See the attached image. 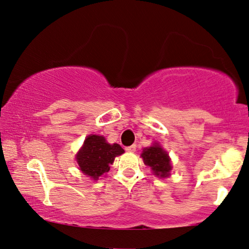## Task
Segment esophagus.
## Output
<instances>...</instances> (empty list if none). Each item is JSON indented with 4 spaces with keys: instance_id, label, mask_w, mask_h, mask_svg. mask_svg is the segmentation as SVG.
I'll use <instances>...</instances> for the list:
<instances>
[{
    "instance_id": "1",
    "label": "esophagus",
    "mask_w": 249,
    "mask_h": 249,
    "mask_svg": "<svg viewBox=\"0 0 249 249\" xmlns=\"http://www.w3.org/2000/svg\"><path fill=\"white\" fill-rule=\"evenodd\" d=\"M136 145H131V146H128V147H125V150L127 151H130V153H135L136 151Z\"/></svg>"
}]
</instances>
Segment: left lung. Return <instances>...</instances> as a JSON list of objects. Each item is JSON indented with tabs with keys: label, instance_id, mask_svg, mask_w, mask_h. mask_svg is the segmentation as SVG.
Here are the masks:
<instances>
[{
	"label": "left lung",
	"instance_id": "1",
	"mask_svg": "<svg viewBox=\"0 0 249 249\" xmlns=\"http://www.w3.org/2000/svg\"><path fill=\"white\" fill-rule=\"evenodd\" d=\"M142 157L147 166L151 167L155 175L160 178H166L169 175V171L172 169L171 160H169L168 154L160 146L154 145L149 148L142 150Z\"/></svg>",
	"mask_w": 249,
	"mask_h": 249
}]
</instances>
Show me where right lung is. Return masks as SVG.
I'll return each mask as SVG.
<instances>
[{
    "label": "right lung",
    "instance_id": "right-lung-1",
    "mask_svg": "<svg viewBox=\"0 0 249 249\" xmlns=\"http://www.w3.org/2000/svg\"><path fill=\"white\" fill-rule=\"evenodd\" d=\"M124 153V150L118 143L110 145L104 137L91 135L85 139L76 160L84 174L98 179L99 176L110 171V164L113 163L114 158Z\"/></svg>",
    "mask_w": 249,
    "mask_h": 249
}]
</instances>
